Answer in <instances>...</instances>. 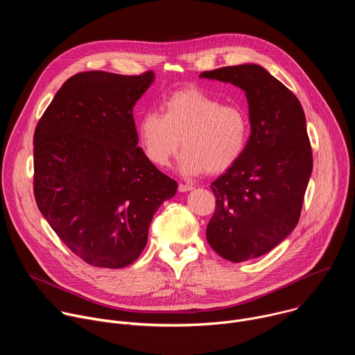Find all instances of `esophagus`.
Returning <instances> with one entry per match:
<instances>
[{
    "mask_svg": "<svg viewBox=\"0 0 355 355\" xmlns=\"http://www.w3.org/2000/svg\"><path fill=\"white\" fill-rule=\"evenodd\" d=\"M178 189H180V192H187V191L193 189V187L189 185V184H180V185H178Z\"/></svg>",
    "mask_w": 355,
    "mask_h": 355,
    "instance_id": "obj_1",
    "label": "esophagus"
}]
</instances>
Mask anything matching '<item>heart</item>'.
<instances>
[{
  "mask_svg": "<svg viewBox=\"0 0 355 355\" xmlns=\"http://www.w3.org/2000/svg\"><path fill=\"white\" fill-rule=\"evenodd\" d=\"M160 110L146 111L137 122L139 143L153 164L168 166L181 139L180 170L188 175L222 173L241 157L250 135L243 107L223 104L198 88H181L162 101Z\"/></svg>",
  "mask_w": 355,
  "mask_h": 355,
  "instance_id": "obj_1",
  "label": "heart"
}]
</instances>
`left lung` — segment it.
<instances>
[{
    "instance_id": "1",
    "label": "left lung",
    "mask_w": 355,
    "mask_h": 355,
    "mask_svg": "<svg viewBox=\"0 0 355 355\" xmlns=\"http://www.w3.org/2000/svg\"><path fill=\"white\" fill-rule=\"evenodd\" d=\"M245 92L251 135L241 157L211 185L216 208L207 239L220 257L241 263L279 244L297 225L313 157L299 99L259 64L204 71Z\"/></svg>"
}]
</instances>
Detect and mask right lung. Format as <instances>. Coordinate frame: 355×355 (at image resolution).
Returning <instances> with one entry per match:
<instances>
[{
    "instance_id": "right-lung-1",
    "label": "right lung",
    "mask_w": 355,
    "mask_h": 355,
    "mask_svg": "<svg viewBox=\"0 0 355 355\" xmlns=\"http://www.w3.org/2000/svg\"><path fill=\"white\" fill-rule=\"evenodd\" d=\"M153 71L70 77L33 135V193L39 211L77 257L123 268L146 247L148 226L178 184L137 147L136 101Z\"/></svg>"
}]
</instances>
